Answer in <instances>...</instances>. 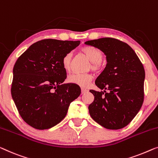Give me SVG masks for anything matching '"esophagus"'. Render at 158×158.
Returning a JSON list of instances; mask_svg holds the SVG:
<instances>
[{
    "mask_svg": "<svg viewBox=\"0 0 158 158\" xmlns=\"http://www.w3.org/2000/svg\"><path fill=\"white\" fill-rule=\"evenodd\" d=\"M81 91H82V94H85V93H86L87 92H88V90H87V89H85V88H82L81 89Z\"/></svg>",
    "mask_w": 158,
    "mask_h": 158,
    "instance_id": "34e87169",
    "label": "esophagus"
}]
</instances>
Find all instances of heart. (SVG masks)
Segmentation results:
<instances>
[{"label":"heart","mask_w":158,"mask_h":158,"mask_svg":"<svg viewBox=\"0 0 158 158\" xmlns=\"http://www.w3.org/2000/svg\"><path fill=\"white\" fill-rule=\"evenodd\" d=\"M82 52L88 57L91 61V68L93 70H98L102 67L101 60L102 59V52L99 49L93 46H85L82 48ZM72 52H68L64 55L62 58V65L63 69L66 71H69L71 68ZM93 76L90 74H73L68 78V81L70 83L77 85L81 88L88 87Z\"/></svg>","instance_id":"heart-1"}]
</instances>
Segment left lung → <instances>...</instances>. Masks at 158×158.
I'll list each match as a JSON object with an SVG mask.
<instances>
[{
	"label": "left lung",
	"instance_id": "left-lung-1",
	"mask_svg": "<svg viewBox=\"0 0 158 158\" xmlns=\"http://www.w3.org/2000/svg\"><path fill=\"white\" fill-rule=\"evenodd\" d=\"M85 44L99 49L106 56V68L95 80L101 92L90 90L94 100L89 113L101 126L118 130L131 122L144 99L145 70L133 49L115 38L88 40Z\"/></svg>",
	"mask_w": 158,
	"mask_h": 158
}]
</instances>
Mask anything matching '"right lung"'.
<instances>
[{"label":"right lung","instance_id":"obj_1","mask_svg":"<svg viewBox=\"0 0 158 158\" xmlns=\"http://www.w3.org/2000/svg\"><path fill=\"white\" fill-rule=\"evenodd\" d=\"M81 41L45 39L31 45L20 56L13 70L11 95L18 113L26 123L38 130L58 124L70 102L81 95V88L63 83L66 70L64 55Z\"/></svg>","mask_w":158,"mask_h":158}]
</instances>
